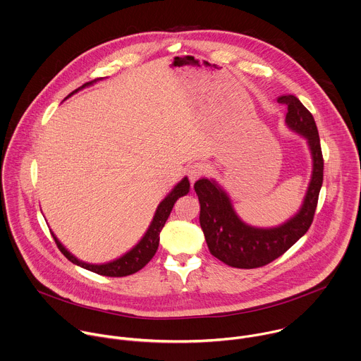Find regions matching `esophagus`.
<instances>
[{"label":"esophagus","instance_id":"esophagus-1","mask_svg":"<svg viewBox=\"0 0 361 361\" xmlns=\"http://www.w3.org/2000/svg\"><path fill=\"white\" fill-rule=\"evenodd\" d=\"M207 166L205 163H192L190 167H188V178L191 181V184H194L198 178H201L202 176L207 174Z\"/></svg>","mask_w":361,"mask_h":361}]
</instances>
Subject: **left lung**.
Wrapping results in <instances>:
<instances>
[{"label":"left lung","instance_id":"8db88e82","mask_svg":"<svg viewBox=\"0 0 361 361\" xmlns=\"http://www.w3.org/2000/svg\"><path fill=\"white\" fill-rule=\"evenodd\" d=\"M288 106L286 125L302 135L313 159L312 180L300 211L276 228H254L239 219L229 197L212 180H198L194 190L200 201V225L211 255L221 262L241 269L265 267L283 255L307 232L313 222L319 192L323 184V154L319 132L312 113L293 94L278 97Z\"/></svg>","mask_w":361,"mask_h":361}]
</instances>
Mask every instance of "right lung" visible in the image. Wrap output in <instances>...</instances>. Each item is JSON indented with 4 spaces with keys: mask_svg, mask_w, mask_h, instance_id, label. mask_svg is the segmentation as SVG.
Returning a JSON list of instances; mask_svg holds the SVG:
<instances>
[{
    "mask_svg": "<svg viewBox=\"0 0 361 361\" xmlns=\"http://www.w3.org/2000/svg\"><path fill=\"white\" fill-rule=\"evenodd\" d=\"M97 79L92 80V82H86L85 85H82L79 89L85 87V86H89L92 85L93 82H96ZM79 89L73 90L71 94H73L75 92H78ZM69 94V96H71ZM190 191V181L187 177H184L176 187L174 190L160 202V205L157 207V211L154 214V218L146 232V235L142 238V241L128 254H125L122 258H118L113 262H109V264H103V265H92V264H86V262H82L79 259H76L71 252H68L65 250V247L58 241V238L52 233L54 236V241L56 244V247L59 248V251L75 265L78 267H82L87 271H92L97 275H103V276H110V278H122V276H128V275H132V274H136L137 271H140L142 268H145L150 259L154 257L157 248H159V243H160V232L176 204V201L185 195L187 192Z\"/></svg>",
    "mask_w": 361,
    "mask_h": 361,
    "instance_id": "add662e5",
    "label": "right lung"
}]
</instances>
